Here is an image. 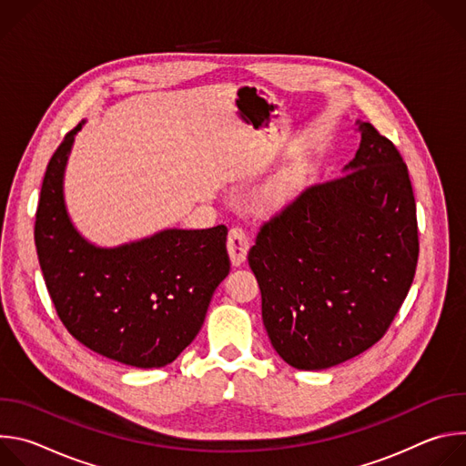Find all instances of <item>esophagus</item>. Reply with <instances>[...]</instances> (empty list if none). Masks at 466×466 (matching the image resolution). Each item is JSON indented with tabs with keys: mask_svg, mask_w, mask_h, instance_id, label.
<instances>
[{
	"mask_svg": "<svg viewBox=\"0 0 466 466\" xmlns=\"http://www.w3.org/2000/svg\"><path fill=\"white\" fill-rule=\"evenodd\" d=\"M248 236L245 234L243 228L239 227H234L228 230V239H227V248H228V256H230V261L234 268H238V265H241L247 258V252H248Z\"/></svg>",
	"mask_w": 466,
	"mask_h": 466,
	"instance_id": "34e87169",
	"label": "esophagus"
}]
</instances>
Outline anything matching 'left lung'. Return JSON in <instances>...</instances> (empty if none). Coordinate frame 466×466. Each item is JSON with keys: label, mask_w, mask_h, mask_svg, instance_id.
Returning <instances> with one entry per match:
<instances>
[{"label": "left lung", "mask_w": 466, "mask_h": 466, "mask_svg": "<svg viewBox=\"0 0 466 466\" xmlns=\"http://www.w3.org/2000/svg\"><path fill=\"white\" fill-rule=\"evenodd\" d=\"M358 130L343 177L297 195L248 250L271 345L300 370L329 369L378 343L417 269L408 166L370 123Z\"/></svg>", "instance_id": "obj_1"}]
</instances>
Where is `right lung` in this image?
<instances>
[{"label": "right lung", "mask_w": 466, "mask_h": 466, "mask_svg": "<svg viewBox=\"0 0 466 466\" xmlns=\"http://www.w3.org/2000/svg\"><path fill=\"white\" fill-rule=\"evenodd\" d=\"M83 125L64 137L40 191L35 243L49 297L90 350L138 369L166 367L195 339L230 271L228 230L164 228L116 247L88 241L64 198L66 164Z\"/></svg>", "instance_id": "1"}]
</instances>
